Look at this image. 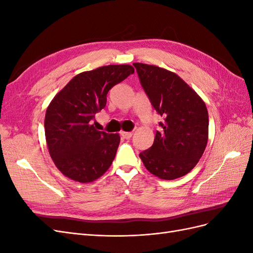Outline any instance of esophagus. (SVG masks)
I'll return each instance as SVG.
<instances>
[{
  "mask_svg": "<svg viewBox=\"0 0 253 253\" xmlns=\"http://www.w3.org/2000/svg\"><path fill=\"white\" fill-rule=\"evenodd\" d=\"M132 135H133L132 132H121V136L124 137V138H126V139L131 138Z\"/></svg>",
  "mask_w": 253,
  "mask_h": 253,
  "instance_id": "obj_1",
  "label": "esophagus"
}]
</instances>
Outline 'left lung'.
<instances>
[{
    "mask_svg": "<svg viewBox=\"0 0 253 253\" xmlns=\"http://www.w3.org/2000/svg\"><path fill=\"white\" fill-rule=\"evenodd\" d=\"M159 122L154 142L141 152L144 167L160 179L188 174L200 162L208 142L209 116L196 91L178 75L156 65L133 63Z\"/></svg>",
    "mask_w": 253,
    "mask_h": 253,
    "instance_id": "1",
    "label": "left lung"
}]
</instances>
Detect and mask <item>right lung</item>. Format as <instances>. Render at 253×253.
Here are the masks:
<instances>
[{
    "label": "right lung",
    "mask_w": 253,
    "mask_h": 253,
    "mask_svg": "<svg viewBox=\"0 0 253 253\" xmlns=\"http://www.w3.org/2000/svg\"><path fill=\"white\" fill-rule=\"evenodd\" d=\"M133 73L128 64L83 72L52 98L45 114V139L53 164L66 177L86 183L109 170L120 136L98 131L91 120L104 109L109 90Z\"/></svg>",
    "instance_id": "obj_1"
}]
</instances>
